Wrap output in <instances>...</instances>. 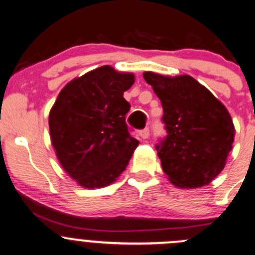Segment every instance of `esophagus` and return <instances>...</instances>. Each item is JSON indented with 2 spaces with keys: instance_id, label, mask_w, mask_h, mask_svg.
Instances as JSON below:
<instances>
[{
  "instance_id": "esophagus-1",
  "label": "esophagus",
  "mask_w": 255,
  "mask_h": 255,
  "mask_svg": "<svg viewBox=\"0 0 255 255\" xmlns=\"http://www.w3.org/2000/svg\"><path fill=\"white\" fill-rule=\"evenodd\" d=\"M139 136H141L142 138H148V136H149V128H144L143 130H141L139 131Z\"/></svg>"
}]
</instances>
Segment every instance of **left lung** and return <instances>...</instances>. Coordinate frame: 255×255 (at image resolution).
<instances>
[{
  "label": "left lung",
  "instance_id": "obj_1",
  "mask_svg": "<svg viewBox=\"0 0 255 255\" xmlns=\"http://www.w3.org/2000/svg\"><path fill=\"white\" fill-rule=\"evenodd\" d=\"M143 78L163 106L166 136L155 144L163 171L177 187L210 183L225 166L234 142L235 127L225 106L190 75L146 72Z\"/></svg>",
  "mask_w": 255,
  "mask_h": 255
}]
</instances>
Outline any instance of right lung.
I'll use <instances>...</instances> for the list:
<instances>
[{"label":"right lung","instance_id":"obj_1","mask_svg":"<svg viewBox=\"0 0 255 255\" xmlns=\"http://www.w3.org/2000/svg\"><path fill=\"white\" fill-rule=\"evenodd\" d=\"M132 74L109 65L70 81L50 112V132L57 158L80 186H108L127 168L138 141L128 132L130 105L124 92Z\"/></svg>","mask_w":255,"mask_h":255}]
</instances>
